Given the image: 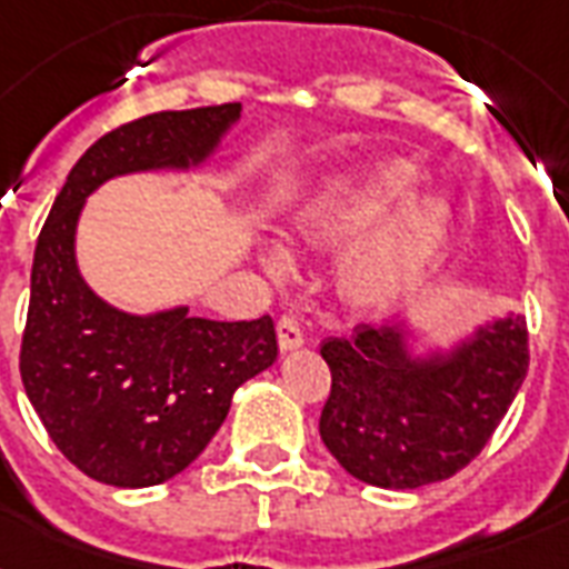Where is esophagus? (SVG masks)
<instances>
[{"instance_id": "esophagus-1", "label": "esophagus", "mask_w": 569, "mask_h": 569, "mask_svg": "<svg viewBox=\"0 0 569 569\" xmlns=\"http://www.w3.org/2000/svg\"><path fill=\"white\" fill-rule=\"evenodd\" d=\"M277 342L283 351H292V348H301L303 346V328L298 316L292 312H283L280 319H277Z\"/></svg>"}]
</instances>
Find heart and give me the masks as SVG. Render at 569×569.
I'll return each mask as SVG.
<instances>
[{"instance_id": "obj_1", "label": "heart", "mask_w": 569, "mask_h": 569, "mask_svg": "<svg viewBox=\"0 0 569 569\" xmlns=\"http://www.w3.org/2000/svg\"><path fill=\"white\" fill-rule=\"evenodd\" d=\"M416 186L419 171L410 164L383 162L321 191L298 214V236L316 248L342 244L367 230L342 262V289L355 303L392 301L446 248L449 206L433 197L407 200ZM266 268L286 277L292 262L283 250H268Z\"/></svg>"}]
</instances>
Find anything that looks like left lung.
I'll list each match as a JSON object with an SVG mask.
<instances>
[{
    "label": "left lung",
    "mask_w": 569,
    "mask_h": 569,
    "mask_svg": "<svg viewBox=\"0 0 569 569\" xmlns=\"http://www.w3.org/2000/svg\"><path fill=\"white\" fill-rule=\"evenodd\" d=\"M330 396L319 433L355 478L416 490L478 458L529 372V328L499 319L451 357L413 360L396 325L321 342Z\"/></svg>",
    "instance_id": "left-lung-1"
}]
</instances>
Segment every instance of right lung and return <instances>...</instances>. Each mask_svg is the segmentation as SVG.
Listing matches in <instances>:
<instances>
[{
  "label": "right lung",
  "instance_id": "obj_1",
  "mask_svg": "<svg viewBox=\"0 0 569 569\" xmlns=\"http://www.w3.org/2000/svg\"><path fill=\"white\" fill-rule=\"evenodd\" d=\"M239 102L153 111L93 141L34 244L20 375L40 422L76 469L111 487H150L189 467L230 410L232 392L277 360L271 316H127L84 286L73 236L84 197L111 177L189 168L239 118Z\"/></svg>",
  "mask_w": 569,
  "mask_h": 569
}]
</instances>
